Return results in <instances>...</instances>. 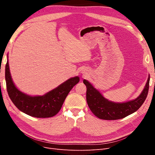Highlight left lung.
<instances>
[{
    "mask_svg": "<svg viewBox=\"0 0 155 155\" xmlns=\"http://www.w3.org/2000/svg\"><path fill=\"white\" fill-rule=\"evenodd\" d=\"M150 77L147 79L143 90L136 99L124 103H115L107 100L86 79L83 83L87 87V102L92 113L98 118L115 120L124 118L137 111L146 99Z\"/></svg>",
    "mask_w": 155,
    "mask_h": 155,
    "instance_id": "8db88e82",
    "label": "left lung"
}]
</instances>
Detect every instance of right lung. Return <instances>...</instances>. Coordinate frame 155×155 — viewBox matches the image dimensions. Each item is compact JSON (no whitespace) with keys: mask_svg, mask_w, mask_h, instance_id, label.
I'll use <instances>...</instances> for the list:
<instances>
[{"mask_svg":"<svg viewBox=\"0 0 155 155\" xmlns=\"http://www.w3.org/2000/svg\"><path fill=\"white\" fill-rule=\"evenodd\" d=\"M5 79L9 96L13 104L24 113L35 118H50L57 114L71 89L79 81L78 76L71 78L43 96H31L15 87L7 61Z\"/></svg>","mask_w":155,"mask_h":155,"instance_id":"right-lung-1","label":"right lung"}]
</instances>
